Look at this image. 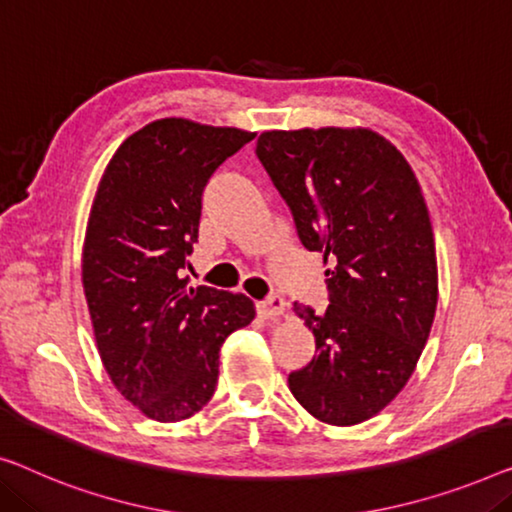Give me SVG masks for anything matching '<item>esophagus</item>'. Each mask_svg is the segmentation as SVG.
Listing matches in <instances>:
<instances>
[{"instance_id":"obj_1","label":"esophagus","mask_w":512,"mask_h":512,"mask_svg":"<svg viewBox=\"0 0 512 512\" xmlns=\"http://www.w3.org/2000/svg\"><path fill=\"white\" fill-rule=\"evenodd\" d=\"M256 311L261 318H277L286 311V300L281 295H270L256 305Z\"/></svg>"}]
</instances>
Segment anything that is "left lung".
I'll list each match as a JSON object with an SVG mask.
<instances>
[{
  "label": "left lung",
  "mask_w": 512,
  "mask_h": 512,
  "mask_svg": "<svg viewBox=\"0 0 512 512\" xmlns=\"http://www.w3.org/2000/svg\"><path fill=\"white\" fill-rule=\"evenodd\" d=\"M256 157L321 251L330 305L293 309L316 337L288 388L328 425H358L399 395L432 330L439 277L429 212L402 152L369 129L265 131Z\"/></svg>",
  "instance_id": "1"
}]
</instances>
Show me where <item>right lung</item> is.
Returning a JSON list of instances; mask_svg holds the SVG:
<instances>
[{"label": "right lung", "instance_id": "add662e5", "mask_svg": "<svg viewBox=\"0 0 512 512\" xmlns=\"http://www.w3.org/2000/svg\"><path fill=\"white\" fill-rule=\"evenodd\" d=\"M254 133L157 120L113 154L96 191L83 286L103 367L147 418L177 422L210 402L219 348L254 321V302L182 270L198 242L203 191Z\"/></svg>", "mask_w": 512, "mask_h": 512}]
</instances>
